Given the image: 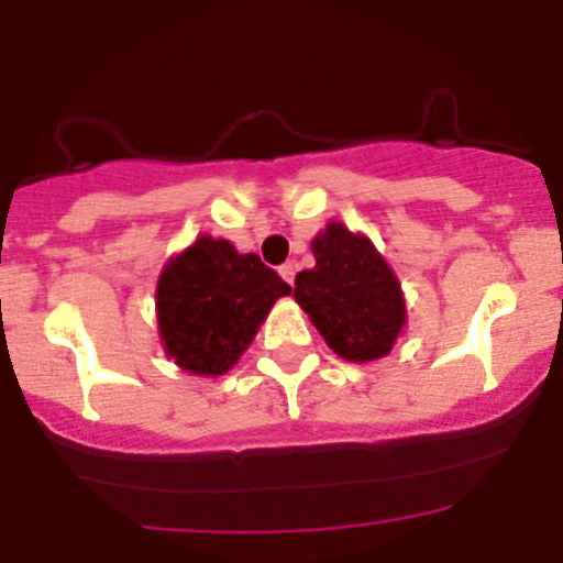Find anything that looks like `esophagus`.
I'll use <instances>...</instances> for the list:
<instances>
[{
  "instance_id": "1",
  "label": "esophagus",
  "mask_w": 563,
  "mask_h": 563,
  "mask_svg": "<svg viewBox=\"0 0 563 563\" xmlns=\"http://www.w3.org/2000/svg\"><path fill=\"white\" fill-rule=\"evenodd\" d=\"M280 277L286 283H291L294 286V277H297V264H294V261H288V264H283L280 266Z\"/></svg>"
}]
</instances>
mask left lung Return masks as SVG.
Instances as JSON below:
<instances>
[{"instance_id":"obj_1","label":"left lung","mask_w":563,"mask_h":563,"mask_svg":"<svg viewBox=\"0 0 563 563\" xmlns=\"http://www.w3.org/2000/svg\"><path fill=\"white\" fill-rule=\"evenodd\" d=\"M310 247L316 266L299 272L294 288L299 308L343 360L387 356L406 329V299L387 258L338 220L318 231Z\"/></svg>"}]
</instances>
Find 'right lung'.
<instances>
[{
    "label": "right lung",
    "mask_w": 563,
    "mask_h": 563,
    "mask_svg": "<svg viewBox=\"0 0 563 563\" xmlns=\"http://www.w3.org/2000/svg\"><path fill=\"white\" fill-rule=\"evenodd\" d=\"M291 286L255 253L198 236L163 266L157 329L168 360L192 376H223L240 362L272 305Z\"/></svg>",
    "instance_id": "right-lung-1"
}]
</instances>
